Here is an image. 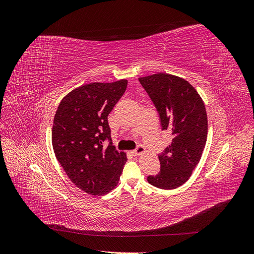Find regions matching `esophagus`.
Here are the masks:
<instances>
[{
    "label": "esophagus",
    "instance_id": "esophagus-1",
    "mask_svg": "<svg viewBox=\"0 0 254 254\" xmlns=\"http://www.w3.org/2000/svg\"><path fill=\"white\" fill-rule=\"evenodd\" d=\"M145 151V148H144V146H142V145H137L136 147L133 149V150H131V153L133 156H139L140 153H142V152H144Z\"/></svg>",
    "mask_w": 254,
    "mask_h": 254
}]
</instances>
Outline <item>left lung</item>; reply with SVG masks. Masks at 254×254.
<instances>
[{
	"mask_svg": "<svg viewBox=\"0 0 254 254\" xmlns=\"http://www.w3.org/2000/svg\"><path fill=\"white\" fill-rule=\"evenodd\" d=\"M159 113L162 130L172 133V144L158 155L160 172L148 176L151 186L173 190L186 183L200 161L207 134L204 104L190 82L159 73L139 78Z\"/></svg>",
	"mask_w": 254,
	"mask_h": 254,
	"instance_id": "left-lung-1",
	"label": "left lung"
}]
</instances>
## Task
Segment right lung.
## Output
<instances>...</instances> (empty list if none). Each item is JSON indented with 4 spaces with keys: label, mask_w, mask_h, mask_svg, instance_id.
<instances>
[{
    "label": "right lung",
    "mask_w": 254,
    "mask_h": 254,
    "mask_svg": "<svg viewBox=\"0 0 254 254\" xmlns=\"http://www.w3.org/2000/svg\"><path fill=\"white\" fill-rule=\"evenodd\" d=\"M127 88V80L92 82L70 92L58 106L52 129L54 152L76 187L104 195L120 180L127 161L112 145L108 115ZM109 145L104 147V142Z\"/></svg>",
    "instance_id": "1"
}]
</instances>
